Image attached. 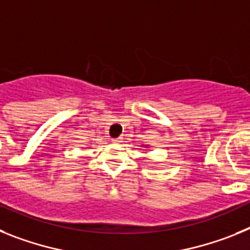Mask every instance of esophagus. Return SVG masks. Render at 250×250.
Wrapping results in <instances>:
<instances>
[{"mask_svg":"<svg viewBox=\"0 0 250 250\" xmlns=\"http://www.w3.org/2000/svg\"><path fill=\"white\" fill-rule=\"evenodd\" d=\"M122 140H123L122 137H117V138H113L112 142L113 143H119V142H122Z\"/></svg>","mask_w":250,"mask_h":250,"instance_id":"esophagus-1","label":"esophagus"}]
</instances>
